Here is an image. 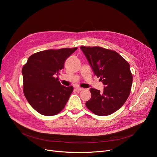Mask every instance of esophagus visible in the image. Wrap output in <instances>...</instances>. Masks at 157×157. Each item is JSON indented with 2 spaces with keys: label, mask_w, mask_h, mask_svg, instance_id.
I'll use <instances>...</instances> for the list:
<instances>
[{
  "label": "esophagus",
  "mask_w": 157,
  "mask_h": 157,
  "mask_svg": "<svg viewBox=\"0 0 157 157\" xmlns=\"http://www.w3.org/2000/svg\"><path fill=\"white\" fill-rule=\"evenodd\" d=\"M76 90H77V91H81V90H83V88H80V87H76Z\"/></svg>",
  "instance_id": "34e87169"
}]
</instances>
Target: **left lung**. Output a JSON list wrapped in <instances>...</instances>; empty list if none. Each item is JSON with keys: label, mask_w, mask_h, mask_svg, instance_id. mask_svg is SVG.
I'll list each match as a JSON object with an SVG mask.
<instances>
[{"label": "left lung", "mask_w": 157, "mask_h": 157, "mask_svg": "<svg viewBox=\"0 0 157 157\" xmlns=\"http://www.w3.org/2000/svg\"><path fill=\"white\" fill-rule=\"evenodd\" d=\"M95 75L105 85L103 92L90 88L87 108L98 116H108L126 102L132 84L129 63L117 52L101 47H80Z\"/></svg>", "instance_id": "1"}]
</instances>
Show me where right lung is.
<instances>
[{"label":"right lung","instance_id":"obj_1","mask_svg":"<svg viewBox=\"0 0 157 157\" xmlns=\"http://www.w3.org/2000/svg\"><path fill=\"white\" fill-rule=\"evenodd\" d=\"M78 48L48 49L31 55L22 68L23 93L30 105L44 116L59 113L67 102L73 87L60 84L59 72Z\"/></svg>","mask_w":157,"mask_h":157}]
</instances>
